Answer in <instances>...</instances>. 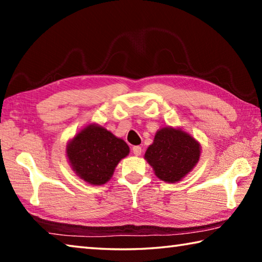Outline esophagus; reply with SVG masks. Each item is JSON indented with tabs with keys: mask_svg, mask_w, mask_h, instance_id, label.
<instances>
[{
	"mask_svg": "<svg viewBox=\"0 0 262 262\" xmlns=\"http://www.w3.org/2000/svg\"><path fill=\"white\" fill-rule=\"evenodd\" d=\"M133 152H134L135 156H140L141 152H142V149L139 145H135V147H133Z\"/></svg>",
	"mask_w": 262,
	"mask_h": 262,
	"instance_id": "1",
	"label": "esophagus"
}]
</instances>
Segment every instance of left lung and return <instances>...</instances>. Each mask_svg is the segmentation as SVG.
Returning a JSON list of instances; mask_svg holds the SVG:
<instances>
[{"label":"left lung","instance_id":"left-lung-1","mask_svg":"<svg viewBox=\"0 0 262 262\" xmlns=\"http://www.w3.org/2000/svg\"><path fill=\"white\" fill-rule=\"evenodd\" d=\"M201 156V144L181 128L166 126L159 128L154 142L144 154V159L155 174L168 184L181 181Z\"/></svg>","mask_w":262,"mask_h":262}]
</instances>
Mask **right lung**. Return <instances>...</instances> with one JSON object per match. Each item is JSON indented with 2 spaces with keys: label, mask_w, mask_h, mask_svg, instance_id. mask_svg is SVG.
Here are the masks:
<instances>
[{
  "label": "right lung",
  "mask_w": 262,
  "mask_h": 262,
  "mask_svg": "<svg viewBox=\"0 0 262 262\" xmlns=\"http://www.w3.org/2000/svg\"><path fill=\"white\" fill-rule=\"evenodd\" d=\"M128 154L129 147L125 141L96 122L83 127L66 147V156L73 171L94 186L107 183L119 162Z\"/></svg>",
  "instance_id": "1"
}]
</instances>
